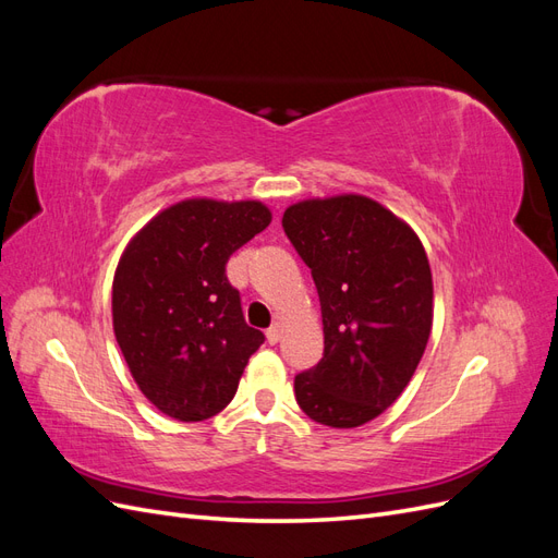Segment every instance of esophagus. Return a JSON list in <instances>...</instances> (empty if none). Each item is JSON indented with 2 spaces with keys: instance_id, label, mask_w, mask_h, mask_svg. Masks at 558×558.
Segmentation results:
<instances>
[{
  "instance_id": "obj_1",
  "label": "esophagus",
  "mask_w": 558,
  "mask_h": 558,
  "mask_svg": "<svg viewBox=\"0 0 558 558\" xmlns=\"http://www.w3.org/2000/svg\"><path fill=\"white\" fill-rule=\"evenodd\" d=\"M281 340V326L275 324L272 328H267V342L269 344H277Z\"/></svg>"
}]
</instances>
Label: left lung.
Returning <instances> with one entry per match:
<instances>
[{"label":"left lung","instance_id":"1","mask_svg":"<svg viewBox=\"0 0 558 558\" xmlns=\"http://www.w3.org/2000/svg\"><path fill=\"white\" fill-rule=\"evenodd\" d=\"M283 232L312 269L324 318V359L295 377V400L316 424L356 428L398 400L433 326L424 244L365 195L302 199Z\"/></svg>","mask_w":558,"mask_h":558}]
</instances>
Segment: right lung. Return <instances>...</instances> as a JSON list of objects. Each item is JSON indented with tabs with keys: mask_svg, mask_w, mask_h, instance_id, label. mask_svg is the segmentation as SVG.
Instances as JSON below:
<instances>
[{
	"mask_svg": "<svg viewBox=\"0 0 558 558\" xmlns=\"http://www.w3.org/2000/svg\"><path fill=\"white\" fill-rule=\"evenodd\" d=\"M272 214L256 199L177 202L134 234L113 275L116 342L142 393L177 421H205L238 393L265 335L226 277Z\"/></svg>",
	"mask_w": 558,
	"mask_h": 558,
	"instance_id": "add662e5",
	"label": "right lung"
}]
</instances>
